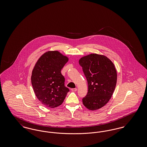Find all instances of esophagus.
<instances>
[{"label":"esophagus","mask_w":147,"mask_h":147,"mask_svg":"<svg viewBox=\"0 0 147 147\" xmlns=\"http://www.w3.org/2000/svg\"><path fill=\"white\" fill-rule=\"evenodd\" d=\"M72 91H74V92H75V91H77V88H74V89H71V90Z\"/></svg>","instance_id":"esophagus-1"}]
</instances>
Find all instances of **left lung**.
<instances>
[{"label":"left lung","instance_id":"8db88e82","mask_svg":"<svg viewBox=\"0 0 147 147\" xmlns=\"http://www.w3.org/2000/svg\"><path fill=\"white\" fill-rule=\"evenodd\" d=\"M88 81V91L83 105L90 110L104 106L112 97L117 74L115 64L106 56L91 53L79 60Z\"/></svg>","mask_w":147,"mask_h":147}]
</instances>
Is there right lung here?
<instances>
[{"label":"right lung","mask_w":147,"mask_h":147,"mask_svg":"<svg viewBox=\"0 0 147 147\" xmlns=\"http://www.w3.org/2000/svg\"><path fill=\"white\" fill-rule=\"evenodd\" d=\"M69 58L58 51H49L40 57L31 74V84L38 100L50 108L63 103L69 91L64 86L61 69Z\"/></svg>","instance_id":"right-lung-1"}]
</instances>
